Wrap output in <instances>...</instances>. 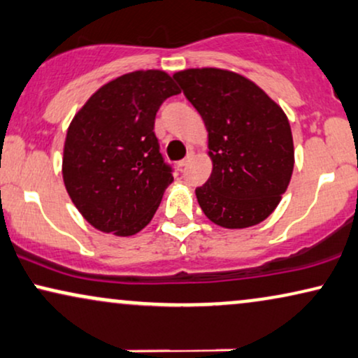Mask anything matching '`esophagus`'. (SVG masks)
<instances>
[{
    "mask_svg": "<svg viewBox=\"0 0 358 358\" xmlns=\"http://www.w3.org/2000/svg\"><path fill=\"white\" fill-rule=\"evenodd\" d=\"M192 157H194V152H189V155H187V156H185L182 161H179V162H178V164H179V168H184V166H187V164H189V162H190V161H192Z\"/></svg>",
    "mask_w": 358,
    "mask_h": 358,
    "instance_id": "esophagus-1",
    "label": "esophagus"
}]
</instances>
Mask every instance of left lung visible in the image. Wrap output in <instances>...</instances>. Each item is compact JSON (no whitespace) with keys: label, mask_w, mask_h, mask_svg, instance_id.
I'll return each mask as SVG.
<instances>
[{"label":"left lung","mask_w":358,"mask_h":358,"mask_svg":"<svg viewBox=\"0 0 358 358\" xmlns=\"http://www.w3.org/2000/svg\"><path fill=\"white\" fill-rule=\"evenodd\" d=\"M173 78L208 131L212 174L196 189L213 224L247 229L271 215L294 168L285 111L257 83L222 69H187Z\"/></svg>","instance_id":"1"}]
</instances>
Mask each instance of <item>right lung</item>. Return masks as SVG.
<instances>
[{"mask_svg":"<svg viewBox=\"0 0 358 358\" xmlns=\"http://www.w3.org/2000/svg\"><path fill=\"white\" fill-rule=\"evenodd\" d=\"M178 94L162 71L124 73L99 88L73 117L64 145V184L95 229L129 236L151 222L173 182L155 118L162 101Z\"/></svg>","mask_w":358,"mask_h":358,"instance_id":"add662e5","label":"right lung"}]
</instances>
